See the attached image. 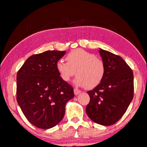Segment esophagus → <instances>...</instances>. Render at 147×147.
I'll list each match as a JSON object with an SVG mask.
<instances>
[{
    "instance_id": "esophagus-1",
    "label": "esophagus",
    "mask_w": 147,
    "mask_h": 147,
    "mask_svg": "<svg viewBox=\"0 0 147 147\" xmlns=\"http://www.w3.org/2000/svg\"><path fill=\"white\" fill-rule=\"evenodd\" d=\"M74 94H75L76 95H78V94H80V93L82 92L80 90H79V89L75 88L74 89Z\"/></svg>"
}]
</instances>
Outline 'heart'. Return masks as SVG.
<instances>
[{"instance_id": "1", "label": "heart", "mask_w": 147, "mask_h": 147, "mask_svg": "<svg viewBox=\"0 0 147 147\" xmlns=\"http://www.w3.org/2000/svg\"><path fill=\"white\" fill-rule=\"evenodd\" d=\"M67 62L58 60L56 69L64 82H69L72 77L78 76L74 84L92 89L98 86L105 76V67L102 59L95 54L78 49L69 53L66 57Z\"/></svg>"}]
</instances>
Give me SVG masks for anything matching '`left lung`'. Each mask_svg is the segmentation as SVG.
<instances>
[{
    "mask_svg": "<svg viewBox=\"0 0 147 147\" xmlns=\"http://www.w3.org/2000/svg\"><path fill=\"white\" fill-rule=\"evenodd\" d=\"M105 67L101 82L93 90L86 113L93 122L109 126L122 117L133 98V73L121 57L99 48Z\"/></svg>",
    "mask_w": 147,
    "mask_h": 147,
    "instance_id": "left-lung-1",
    "label": "left lung"
}]
</instances>
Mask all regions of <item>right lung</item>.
I'll use <instances>...</instances> for the list:
<instances>
[{"mask_svg":"<svg viewBox=\"0 0 147 147\" xmlns=\"http://www.w3.org/2000/svg\"><path fill=\"white\" fill-rule=\"evenodd\" d=\"M65 54V51L48 50L32 55L17 74V102L29 122L38 128L58 125L67 101L74 97V89L56 69L57 61Z\"/></svg>","mask_w":147,"mask_h":147,"instance_id":"1","label":"right lung"}]
</instances>
